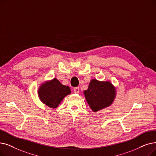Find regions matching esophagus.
<instances>
[{"mask_svg":"<svg viewBox=\"0 0 156 156\" xmlns=\"http://www.w3.org/2000/svg\"><path fill=\"white\" fill-rule=\"evenodd\" d=\"M73 91L76 93H79V87H76V88H73Z\"/></svg>","mask_w":156,"mask_h":156,"instance_id":"34e87169","label":"esophagus"}]
</instances>
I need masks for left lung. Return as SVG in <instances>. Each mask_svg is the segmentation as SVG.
Segmentation results:
<instances>
[{
	"label": "left lung",
	"mask_w": 156,
	"mask_h": 156,
	"mask_svg": "<svg viewBox=\"0 0 156 156\" xmlns=\"http://www.w3.org/2000/svg\"><path fill=\"white\" fill-rule=\"evenodd\" d=\"M84 94L90 108L93 112H96L109 106L113 102L115 88L110 82L92 79Z\"/></svg>",
	"instance_id": "left-lung-1"
}]
</instances>
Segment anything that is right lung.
Segmentation results:
<instances>
[{
	"mask_svg": "<svg viewBox=\"0 0 156 156\" xmlns=\"http://www.w3.org/2000/svg\"><path fill=\"white\" fill-rule=\"evenodd\" d=\"M70 93L69 87L61 84L55 78L43 84L38 90L41 102L52 108H57L63 98Z\"/></svg>",
	"mask_w": 156,
	"mask_h": 156,
	"instance_id": "1",
	"label": "right lung"
}]
</instances>
